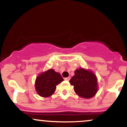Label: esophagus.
<instances>
[{"label":"esophagus","instance_id":"1","mask_svg":"<svg viewBox=\"0 0 127 127\" xmlns=\"http://www.w3.org/2000/svg\"><path fill=\"white\" fill-rule=\"evenodd\" d=\"M65 80H66V81H69L70 79V77H67V78H64Z\"/></svg>","mask_w":127,"mask_h":127}]
</instances>
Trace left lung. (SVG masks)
<instances>
[{
    "instance_id": "1",
    "label": "left lung",
    "mask_w": 127,
    "mask_h": 127,
    "mask_svg": "<svg viewBox=\"0 0 127 127\" xmlns=\"http://www.w3.org/2000/svg\"><path fill=\"white\" fill-rule=\"evenodd\" d=\"M69 82L73 85L75 93L82 98H91L95 95L98 90L95 74L83 68L76 70L75 75L70 79Z\"/></svg>"
}]
</instances>
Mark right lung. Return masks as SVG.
<instances>
[{
  "instance_id": "1",
  "label": "right lung",
  "mask_w": 127,
  "mask_h": 127,
  "mask_svg": "<svg viewBox=\"0 0 127 127\" xmlns=\"http://www.w3.org/2000/svg\"><path fill=\"white\" fill-rule=\"evenodd\" d=\"M63 81L59 73L49 69L37 76L35 81L36 91L39 95L48 97L54 93L56 86Z\"/></svg>"
}]
</instances>
